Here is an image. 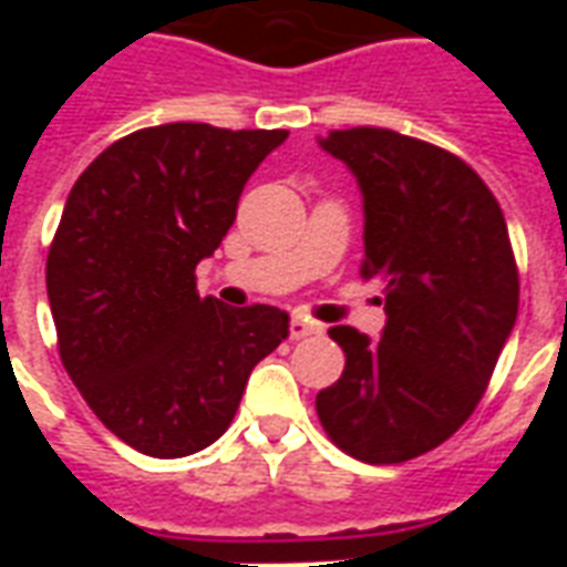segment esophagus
I'll return each mask as SVG.
<instances>
[{
  "label": "esophagus",
  "instance_id": "1",
  "mask_svg": "<svg viewBox=\"0 0 567 567\" xmlns=\"http://www.w3.org/2000/svg\"><path fill=\"white\" fill-rule=\"evenodd\" d=\"M312 333H321V324H312V321L300 319V316H295L291 324H288V337L291 340H303V337H312Z\"/></svg>",
  "mask_w": 567,
  "mask_h": 567
}]
</instances>
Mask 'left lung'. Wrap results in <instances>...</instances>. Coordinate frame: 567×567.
I'll use <instances>...</instances> for the list:
<instances>
[{
	"instance_id": "8db88e82",
	"label": "left lung",
	"mask_w": 567,
	"mask_h": 567,
	"mask_svg": "<svg viewBox=\"0 0 567 567\" xmlns=\"http://www.w3.org/2000/svg\"><path fill=\"white\" fill-rule=\"evenodd\" d=\"M319 145L364 197V279L385 291L380 340L349 324L343 377L316 398L321 427L368 464L410 462L467 422L519 312V272L498 199L450 151L382 127Z\"/></svg>"
}]
</instances>
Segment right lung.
I'll use <instances>...</instances> for the list:
<instances>
[{
    "label": "right lung",
    "instance_id": "1",
    "mask_svg": "<svg viewBox=\"0 0 567 567\" xmlns=\"http://www.w3.org/2000/svg\"><path fill=\"white\" fill-rule=\"evenodd\" d=\"M288 130L163 124L130 133L69 190L48 251L63 368L112 434L154 458L206 450L288 312L197 295L248 175Z\"/></svg>",
    "mask_w": 567,
    "mask_h": 567
}]
</instances>
